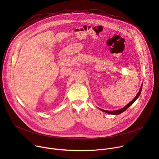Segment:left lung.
<instances>
[{"label":"left lung","instance_id":"1","mask_svg":"<svg viewBox=\"0 0 159 159\" xmlns=\"http://www.w3.org/2000/svg\"><path fill=\"white\" fill-rule=\"evenodd\" d=\"M142 85H143V84H142V85H141V87H140V89L139 92L138 93V94H137V96H135V98H134L130 102H129L126 106H125L123 108H121V109H120L116 110V111H106V110H104V109H99L101 110V111H104V112H106V113H108V114H111V115H119V114H121V112H124L125 111H126L131 104H133L134 103V102L136 100H137V99L139 98V97L140 95L141 91H142Z\"/></svg>","mask_w":159,"mask_h":159}]
</instances>
